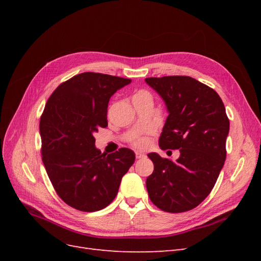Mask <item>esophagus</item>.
<instances>
[{"mask_svg": "<svg viewBox=\"0 0 261 261\" xmlns=\"http://www.w3.org/2000/svg\"><path fill=\"white\" fill-rule=\"evenodd\" d=\"M146 155L141 152H136V159H143Z\"/></svg>", "mask_w": 261, "mask_h": 261, "instance_id": "obj_1", "label": "esophagus"}]
</instances>
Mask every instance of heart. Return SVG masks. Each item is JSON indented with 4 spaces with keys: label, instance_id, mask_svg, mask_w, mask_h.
Masks as SVG:
<instances>
[{
    "label": "heart",
    "instance_id": "b5f03b06",
    "mask_svg": "<svg viewBox=\"0 0 261 261\" xmlns=\"http://www.w3.org/2000/svg\"><path fill=\"white\" fill-rule=\"evenodd\" d=\"M134 98H144V99L151 100V96H150V93L145 90L137 91L135 93V96H134ZM147 134L148 135H150V134H152V130H148ZM133 146L138 148V149H146L149 146V138L147 136H139V137L134 139Z\"/></svg>",
    "mask_w": 261,
    "mask_h": 261
}]
</instances>
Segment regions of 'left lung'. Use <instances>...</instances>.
Instances as JSON below:
<instances>
[{
	"instance_id": "1",
	"label": "left lung",
	"mask_w": 261,
	"mask_h": 261,
	"mask_svg": "<svg viewBox=\"0 0 261 261\" xmlns=\"http://www.w3.org/2000/svg\"><path fill=\"white\" fill-rule=\"evenodd\" d=\"M168 109L159 146L179 149L172 160L149 153L152 174L146 186L150 200L167 212H184L201 203L210 194L226 158L230 130L225 108L219 94L189 76L146 78Z\"/></svg>"
}]
</instances>
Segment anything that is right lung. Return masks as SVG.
I'll return each mask as SVG.
<instances>
[{
	"mask_svg": "<svg viewBox=\"0 0 261 261\" xmlns=\"http://www.w3.org/2000/svg\"><path fill=\"white\" fill-rule=\"evenodd\" d=\"M130 82L86 72L62 83L46 102L39 125L42 161L60 198L77 210L109 206L135 161L128 148L101 153L93 137L108 126L110 98Z\"/></svg>",
	"mask_w": 261,
	"mask_h": 261,
	"instance_id": "obj_1",
	"label": "right lung"
}]
</instances>
